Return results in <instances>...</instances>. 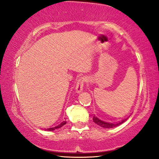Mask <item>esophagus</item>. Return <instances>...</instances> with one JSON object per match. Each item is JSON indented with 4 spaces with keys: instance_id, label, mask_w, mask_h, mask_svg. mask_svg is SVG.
<instances>
[{
    "instance_id": "obj_1",
    "label": "esophagus",
    "mask_w": 159,
    "mask_h": 159,
    "mask_svg": "<svg viewBox=\"0 0 159 159\" xmlns=\"http://www.w3.org/2000/svg\"><path fill=\"white\" fill-rule=\"evenodd\" d=\"M85 77H80L79 79H78L77 82V84H76L75 88V91L77 93H80L83 90V87L84 82H85Z\"/></svg>"
}]
</instances>
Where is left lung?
Here are the masks:
<instances>
[{
    "label": "left lung",
    "instance_id": "1",
    "mask_svg": "<svg viewBox=\"0 0 159 159\" xmlns=\"http://www.w3.org/2000/svg\"><path fill=\"white\" fill-rule=\"evenodd\" d=\"M127 119L128 118L124 119L122 120L117 121V122H109V121H104L103 119H100L99 117H98L97 116L94 115V116H93V120L95 124H96V125L101 126V127L105 128V129H110V128H114L117 127V126H119L120 125H121V124L127 121Z\"/></svg>",
    "mask_w": 159,
    "mask_h": 159
}]
</instances>
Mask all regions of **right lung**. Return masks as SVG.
Returning <instances> with one entry per match:
<instances>
[{
    "label": "right lung",
    "instance_id": "right-lung-1",
    "mask_svg": "<svg viewBox=\"0 0 159 159\" xmlns=\"http://www.w3.org/2000/svg\"><path fill=\"white\" fill-rule=\"evenodd\" d=\"M66 121H62L61 122L58 124V125L56 126H53V127H50L48 128H46V129H45V131H53V130L59 129V128L63 127L64 125H66Z\"/></svg>",
    "mask_w": 159,
    "mask_h": 159
}]
</instances>
